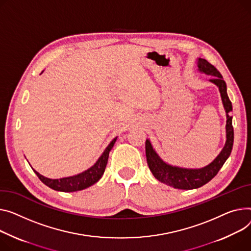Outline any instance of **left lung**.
Masks as SVG:
<instances>
[{
	"label": "left lung",
	"mask_w": 251,
	"mask_h": 251,
	"mask_svg": "<svg viewBox=\"0 0 251 251\" xmlns=\"http://www.w3.org/2000/svg\"><path fill=\"white\" fill-rule=\"evenodd\" d=\"M198 66L200 72L212 75L213 77L210 79V81L215 83V85L219 88L222 102L227 116V139L222 151L215 158V160L211 162L209 165L205 166V168L199 170L181 169L165 163L162 159H160V157L157 155V153L152 148L151 143L147 139L145 142V153L149 170L151 171L152 175L156 179L163 183H166V185L174 187L175 189L193 190L206 185V183L209 182L221 170L223 164L225 163V161L227 160L232 151L233 141H234V130H233L232 126V117L229 115V113L232 111V104L227 95L226 82L223 79L221 74L217 71L215 66L208 62L206 59L199 58Z\"/></svg>",
	"instance_id": "8db88e82"
}]
</instances>
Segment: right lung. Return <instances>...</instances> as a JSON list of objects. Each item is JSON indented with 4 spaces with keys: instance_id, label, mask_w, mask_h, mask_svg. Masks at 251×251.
Wrapping results in <instances>:
<instances>
[{
    "instance_id": "add662e5",
    "label": "right lung",
    "mask_w": 251,
    "mask_h": 251,
    "mask_svg": "<svg viewBox=\"0 0 251 251\" xmlns=\"http://www.w3.org/2000/svg\"><path fill=\"white\" fill-rule=\"evenodd\" d=\"M116 139L117 137L111 141V143L105 149V151L103 152L101 157L98 159V161L92 166L91 169L79 175L70 176V177H63L59 179H51L41 176L36 171H34V173L37 175V176L44 183V185L55 191L68 193V192H76V191L87 189L92 185H94V183H96L100 178L102 177L106 170V165L108 163L109 152L112 149V147L114 146Z\"/></svg>"
}]
</instances>
